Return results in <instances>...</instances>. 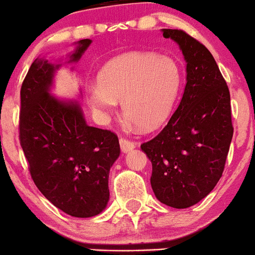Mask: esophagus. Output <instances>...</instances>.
Returning <instances> with one entry per match:
<instances>
[{
  "label": "esophagus",
  "mask_w": 255,
  "mask_h": 255,
  "mask_svg": "<svg viewBox=\"0 0 255 255\" xmlns=\"http://www.w3.org/2000/svg\"><path fill=\"white\" fill-rule=\"evenodd\" d=\"M119 143H120V148H122V150L124 153L128 152V150H131V149H133V148H135V146H136L135 142L130 141V139H128L125 137H120Z\"/></svg>",
  "instance_id": "obj_1"
}]
</instances>
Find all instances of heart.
Here are the masks:
<instances>
[{"mask_svg":"<svg viewBox=\"0 0 255 255\" xmlns=\"http://www.w3.org/2000/svg\"><path fill=\"white\" fill-rule=\"evenodd\" d=\"M182 84V69L170 56L136 51L112 59L98 84L90 89V103L108 116L122 101L124 116L138 128H158L170 114Z\"/></svg>","mask_w":255,"mask_h":255,"instance_id":"heart-1","label":"heart"}]
</instances>
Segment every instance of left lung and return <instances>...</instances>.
Segmentation results:
<instances>
[{"label": "left lung", "instance_id": "left-lung-1", "mask_svg": "<svg viewBox=\"0 0 255 255\" xmlns=\"http://www.w3.org/2000/svg\"><path fill=\"white\" fill-rule=\"evenodd\" d=\"M181 48L187 84L179 107L154 138L141 144L152 163L158 201L183 209L198 203L223 175L234 127L230 91L209 50L183 30L163 29Z\"/></svg>", "mask_w": 255, "mask_h": 255}]
</instances>
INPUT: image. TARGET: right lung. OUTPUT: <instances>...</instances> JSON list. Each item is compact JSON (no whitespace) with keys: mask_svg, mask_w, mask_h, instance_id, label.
<instances>
[{"mask_svg":"<svg viewBox=\"0 0 255 255\" xmlns=\"http://www.w3.org/2000/svg\"><path fill=\"white\" fill-rule=\"evenodd\" d=\"M90 43L79 41L69 62H78ZM58 68L43 58L32 62L20 89L19 139L40 192L67 214L91 218L108 203L119 139L112 131L89 127L78 102L50 95Z\"/></svg>","mask_w":255,"mask_h":255,"instance_id":"1","label":"right lung"}]
</instances>
